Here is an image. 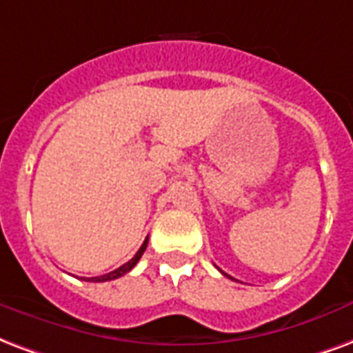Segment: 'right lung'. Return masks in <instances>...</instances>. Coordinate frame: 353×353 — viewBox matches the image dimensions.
Returning a JSON list of instances; mask_svg holds the SVG:
<instances>
[{"mask_svg":"<svg viewBox=\"0 0 353 353\" xmlns=\"http://www.w3.org/2000/svg\"><path fill=\"white\" fill-rule=\"evenodd\" d=\"M145 247H148V237H145V241L142 243V247L138 249V252L134 254V258H130L129 262L123 263L121 268H117V270L110 271V273H106V275H101V276H91V279H88V281H91V283H106V281H114V279H119V276H123L125 273H129L134 265L138 263V260L142 258L143 250H145Z\"/></svg>","mask_w":353,"mask_h":353,"instance_id":"1","label":"right lung"}]
</instances>
